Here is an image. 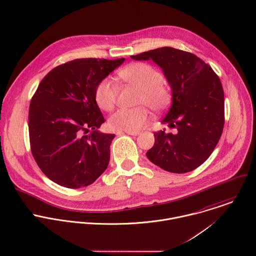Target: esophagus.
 I'll return each mask as SVG.
<instances>
[{"label": "esophagus", "mask_w": 256, "mask_h": 256, "mask_svg": "<svg viewBox=\"0 0 256 256\" xmlns=\"http://www.w3.org/2000/svg\"><path fill=\"white\" fill-rule=\"evenodd\" d=\"M126 134H130V136H138L140 134V132H124ZM118 134H120V132H118Z\"/></svg>", "instance_id": "34e87169"}]
</instances>
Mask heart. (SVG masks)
<instances>
[{
	"mask_svg": "<svg viewBox=\"0 0 256 256\" xmlns=\"http://www.w3.org/2000/svg\"><path fill=\"white\" fill-rule=\"evenodd\" d=\"M118 78L138 89V104H146L154 112L163 110L170 102V92L162 83V75L146 63H132L118 72ZM118 88L108 78L101 80L95 89V101L102 110H110L114 106ZM148 120V110L144 106L120 108L108 118V126L116 130L136 132Z\"/></svg>",
	"mask_w": 256,
	"mask_h": 256,
	"instance_id": "obj_1",
	"label": "heart"
}]
</instances>
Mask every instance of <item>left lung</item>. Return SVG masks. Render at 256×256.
I'll return each mask as SVG.
<instances>
[{
	"instance_id": "left-lung-1",
	"label": "left lung",
	"mask_w": 256,
	"mask_h": 256,
	"mask_svg": "<svg viewBox=\"0 0 256 256\" xmlns=\"http://www.w3.org/2000/svg\"><path fill=\"white\" fill-rule=\"evenodd\" d=\"M130 58L152 60L162 69L172 92L171 106L161 122L177 132H155L148 158L168 172L193 171L214 152L222 132L224 100L218 77L196 55L173 48H156Z\"/></svg>"
}]
</instances>
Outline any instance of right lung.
<instances>
[{"mask_svg": "<svg viewBox=\"0 0 256 256\" xmlns=\"http://www.w3.org/2000/svg\"><path fill=\"white\" fill-rule=\"evenodd\" d=\"M124 62L75 59L52 69L40 83L30 104V142L38 167L56 184L86 187L106 169L114 134L98 130L104 118L94 93Z\"/></svg>", "mask_w": 256, "mask_h": 256, "instance_id": "obj_1", "label": "right lung"}]
</instances>
